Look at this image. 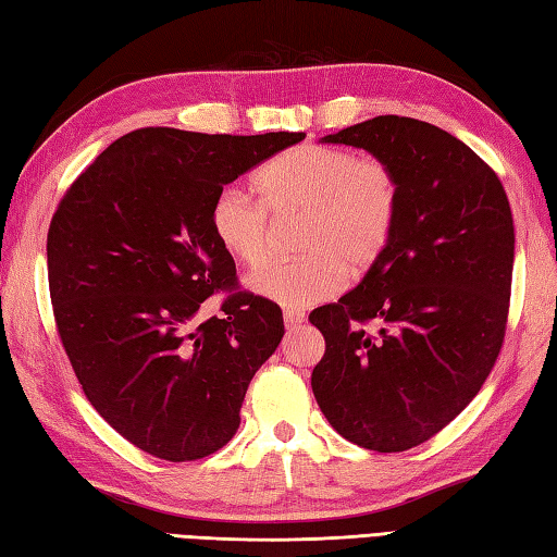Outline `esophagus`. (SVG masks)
Here are the masks:
<instances>
[{
    "label": "esophagus",
    "instance_id": "1",
    "mask_svg": "<svg viewBox=\"0 0 557 557\" xmlns=\"http://www.w3.org/2000/svg\"><path fill=\"white\" fill-rule=\"evenodd\" d=\"M301 323H306V313L304 311H297V309H287L285 311V325L292 330V327H299Z\"/></svg>",
    "mask_w": 557,
    "mask_h": 557
}]
</instances>
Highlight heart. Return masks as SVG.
Wrapping results in <instances>:
<instances>
[{"label":"heart","mask_w":557,"mask_h":557,"mask_svg":"<svg viewBox=\"0 0 557 557\" xmlns=\"http://www.w3.org/2000/svg\"><path fill=\"white\" fill-rule=\"evenodd\" d=\"M260 198L222 186L210 203V230L222 251L242 265L263 263L270 213L304 212L297 248L304 256L268 263L248 277L260 297L282 306L333 299L347 272L366 275L393 244L401 182L383 158L357 150L306 144L268 160L256 176Z\"/></svg>","instance_id":"heart-1"}]
</instances>
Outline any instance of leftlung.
Returning <instances> with one entry per match:
<instances>
[{
  "label": "left lung",
  "instance_id": "8db88e82",
  "mask_svg": "<svg viewBox=\"0 0 557 557\" xmlns=\"http://www.w3.org/2000/svg\"><path fill=\"white\" fill-rule=\"evenodd\" d=\"M323 140L393 164L401 210L381 263L309 315L325 337L311 387L349 443L405 453L476 397L503 349L515 263L510 200L491 164L429 122L385 114Z\"/></svg>",
  "mask_w": 557,
  "mask_h": 557
}]
</instances>
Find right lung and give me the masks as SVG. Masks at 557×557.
I'll list each match as a JSON object with an SVG mask.
<instances>
[{
	"label": "right lung",
	"mask_w": 557,
	"mask_h": 557,
	"mask_svg": "<svg viewBox=\"0 0 557 557\" xmlns=\"http://www.w3.org/2000/svg\"><path fill=\"white\" fill-rule=\"evenodd\" d=\"M304 138L136 128L59 200L47 232L59 339L90 405L152 457L194 461L227 445L248 383L285 335L277 306L236 282L210 203ZM220 290L223 315L203 322L199 306Z\"/></svg>",
	"instance_id": "1"
}]
</instances>
